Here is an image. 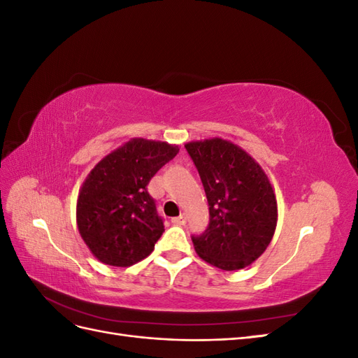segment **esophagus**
<instances>
[{
    "instance_id": "esophagus-1",
    "label": "esophagus",
    "mask_w": 358,
    "mask_h": 358,
    "mask_svg": "<svg viewBox=\"0 0 358 358\" xmlns=\"http://www.w3.org/2000/svg\"><path fill=\"white\" fill-rule=\"evenodd\" d=\"M171 222L175 225H183L187 222V216L185 215H180V216H176V218H171Z\"/></svg>"
}]
</instances>
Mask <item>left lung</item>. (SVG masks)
<instances>
[{
  "instance_id": "obj_1",
  "label": "left lung",
  "mask_w": 358,
  "mask_h": 358,
  "mask_svg": "<svg viewBox=\"0 0 358 358\" xmlns=\"http://www.w3.org/2000/svg\"><path fill=\"white\" fill-rule=\"evenodd\" d=\"M201 178L210 221L192 237L201 259L225 272L251 266L272 242L278 201L266 171L245 149L221 137L185 143Z\"/></svg>"
}]
</instances>
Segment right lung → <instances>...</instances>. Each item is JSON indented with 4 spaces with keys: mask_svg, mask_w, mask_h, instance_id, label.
<instances>
[{
    "mask_svg": "<svg viewBox=\"0 0 358 358\" xmlns=\"http://www.w3.org/2000/svg\"><path fill=\"white\" fill-rule=\"evenodd\" d=\"M178 152V145L134 137L90 171L79 189L76 222L99 262L128 267L154 251L164 225L146 187Z\"/></svg>",
    "mask_w": 358,
    "mask_h": 358,
    "instance_id": "obj_1",
    "label": "right lung"
}]
</instances>
